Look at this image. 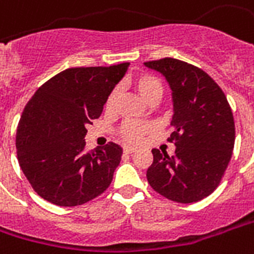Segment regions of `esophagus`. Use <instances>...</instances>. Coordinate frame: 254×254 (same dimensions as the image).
<instances>
[{"label":"esophagus","instance_id":"obj_1","mask_svg":"<svg viewBox=\"0 0 254 254\" xmlns=\"http://www.w3.org/2000/svg\"><path fill=\"white\" fill-rule=\"evenodd\" d=\"M137 149L131 148V146H124V152L127 153V154H130V153H134Z\"/></svg>","mask_w":254,"mask_h":254}]
</instances>
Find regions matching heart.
Returning <instances> with one entry per match:
<instances>
[{"label":"heart","mask_w":254,"mask_h":254,"mask_svg":"<svg viewBox=\"0 0 254 254\" xmlns=\"http://www.w3.org/2000/svg\"><path fill=\"white\" fill-rule=\"evenodd\" d=\"M131 88L140 94V97L148 104L156 102L161 97L164 92V85L161 80L150 73H138L130 80ZM117 104V92L113 90L108 94L105 100V108L112 110ZM150 131V127L148 124L135 123V121H127L120 127V135L123 137L124 141L130 142V144H138L145 134Z\"/></svg>","instance_id":"1"}]
</instances>
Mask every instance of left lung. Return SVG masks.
Here are the masks:
<instances>
[{
	"label": "left lung",
	"instance_id": "8db88e82",
	"mask_svg": "<svg viewBox=\"0 0 254 254\" xmlns=\"http://www.w3.org/2000/svg\"><path fill=\"white\" fill-rule=\"evenodd\" d=\"M161 73L172 89L176 152L153 149L146 170L150 187L168 200L190 204L218 187L235 146V120L225 94L200 67L176 58L145 63Z\"/></svg>",
	"mask_w": 254,
	"mask_h": 254
}]
</instances>
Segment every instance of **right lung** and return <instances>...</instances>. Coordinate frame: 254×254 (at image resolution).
I'll list each match as a JSON object with an SVG mask.
<instances>
[{"mask_svg": "<svg viewBox=\"0 0 254 254\" xmlns=\"http://www.w3.org/2000/svg\"><path fill=\"white\" fill-rule=\"evenodd\" d=\"M127 66L70 67L46 81L29 100L15 148L25 177L44 200L77 206L109 188L123 148L109 142L86 152V125L101 116L106 97Z\"/></svg>", "mask_w": 254, "mask_h": 254, "instance_id": "obj_1", "label": "right lung"}]
</instances>
